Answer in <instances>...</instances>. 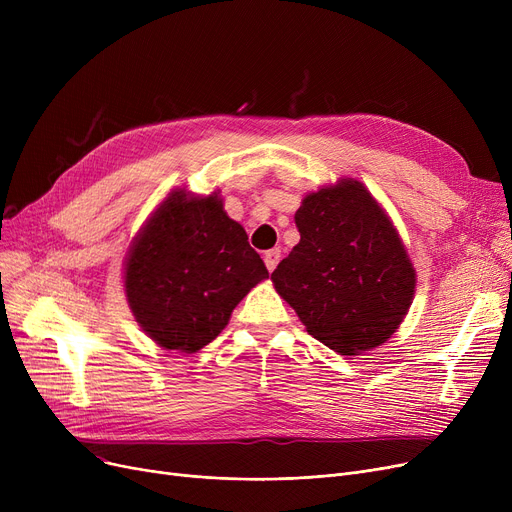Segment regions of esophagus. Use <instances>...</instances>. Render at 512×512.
I'll return each instance as SVG.
<instances>
[{
    "label": "esophagus",
    "mask_w": 512,
    "mask_h": 512,
    "mask_svg": "<svg viewBox=\"0 0 512 512\" xmlns=\"http://www.w3.org/2000/svg\"><path fill=\"white\" fill-rule=\"evenodd\" d=\"M280 257H282V251L280 249H272V251H267L265 255H263V259H265V267L270 272H274L276 267H278V263H280Z\"/></svg>",
    "instance_id": "1"
}]
</instances>
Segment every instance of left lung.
Listing matches in <instances>:
<instances>
[{
  "label": "left lung",
  "mask_w": 512,
  "mask_h": 512,
  "mask_svg": "<svg viewBox=\"0 0 512 512\" xmlns=\"http://www.w3.org/2000/svg\"><path fill=\"white\" fill-rule=\"evenodd\" d=\"M299 245L272 274L305 330L340 355L382 346L415 297L417 272L386 209L357 178L303 197Z\"/></svg>",
  "instance_id": "1"
}]
</instances>
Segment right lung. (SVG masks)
Masks as SVG:
<instances>
[{"mask_svg":"<svg viewBox=\"0 0 512 512\" xmlns=\"http://www.w3.org/2000/svg\"><path fill=\"white\" fill-rule=\"evenodd\" d=\"M267 276L245 228L224 211L220 191L174 188L130 242L124 292L155 344L193 355L228 326L234 307Z\"/></svg>","mask_w":512,"mask_h":512,"instance_id":"right-lung-1","label":"right lung"}]
</instances>
